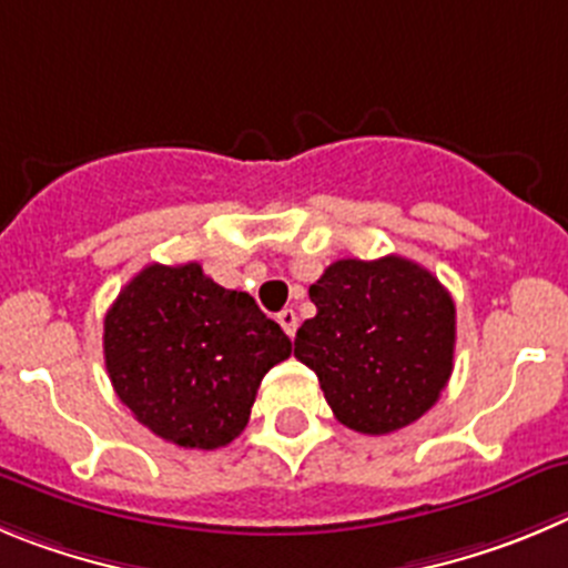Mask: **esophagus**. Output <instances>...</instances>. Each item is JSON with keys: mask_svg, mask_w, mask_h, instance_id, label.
Wrapping results in <instances>:
<instances>
[{"mask_svg": "<svg viewBox=\"0 0 568 568\" xmlns=\"http://www.w3.org/2000/svg\"><path fill=\"white\" fill-rule=\"evenodd\" d=\"M277 322H280V327H283V331H285V336H291V338L296 336V327H300V320H296L294 311L283 308L277 314Z\"/></svg>", "mask_w": 568, "mask_h": 568, "instance_id": "esophagus-1", "label": "esophagus"}]
</instances>
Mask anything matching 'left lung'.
I'll list each match as a JSON object with an SVG mask.
<instances>
[{"label": "left lung", "mask_w": 568, "mask_h": 568, "mask_svg": "<svg viewBox=\"0 0 568 568\" xmlns=\"http://www.w3.org/2000/svg\"><path fill=\"white\" fill-rule=\"evenodd\" d=\"M314 320L294 356L353 432L389 434L426 415L454 369L457 308L428 268L386 254L336 260L308 288Z\"/></svg>", "instance_id": "1"}]
</instances>
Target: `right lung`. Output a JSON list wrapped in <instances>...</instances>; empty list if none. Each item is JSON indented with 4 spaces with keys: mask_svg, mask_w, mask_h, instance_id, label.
Segmentation results:
<instances>
[{
    "mask_svg": "<svg viewBox=\"0 0 568 568\" xmlns=\"http://www.w3.org/2000/svg\"><path fill=\"white\" fill-rule=\"evenodd\" d=\"M103 356L142 426L212 452L246 428L260 381L291 356V338L246 291L212 283L199 263H151L105 314Z\"/></svg>",
    "mask_w": 568,
    "mask_h": 568,
    "instance_id": "1",
    "label": "right lung"
}]
</instances>
